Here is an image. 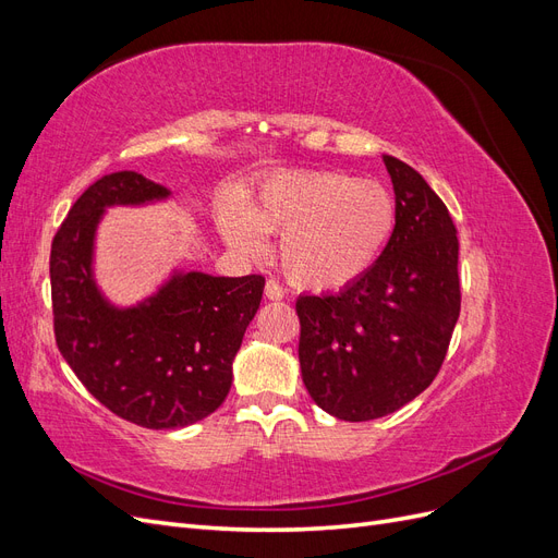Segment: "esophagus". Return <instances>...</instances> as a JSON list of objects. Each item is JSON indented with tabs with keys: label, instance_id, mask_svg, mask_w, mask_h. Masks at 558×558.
Segmentation results:
<instances>
[{
	"label": "esophagus",
	"instance_id": "34e87169",
	"mask_svg": "<svg viewBox=\"0 0 558 558\" xmlns=\"http://www.w3.org/2000/svg\"><path fill=\"white\" fill-rule=\"evenodd\" d=\"M283 289L279 286V281H275V279H269L267 283H265V298L267 300H281L283 298Z\"/></svg>",
	"mask_w": 558,
	"mask_h": 558
}]
</instances>
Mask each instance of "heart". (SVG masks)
Here are the masks:
<instances>
[{
	"instance_id": "obj_1",
	"label": "heart",
	"mask_w": 558,
	"mask_h": 558,
	"mask_svg": "<svg viewBox=\"0 0 558 558\" xmlns=\"http://www.w3.org/2000/svg\"><path fill=\"white\" fill-rule=\"evenodd\" d=\"M393 193L347 172H295L269 179L246 211L226 209L218 228L242 253L260 251V234H281L283 277L302 291L328 293L361 279L391 242Z\"/></svg>"
}]
</instances>
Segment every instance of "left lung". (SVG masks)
<instances>
[{
  "label": "left lung",
  "instance_id": "obj_1",
  "mask_svg": "<svg viewBox=\"0 0 558 558\" xmlns=\"http://www.w3.org/2000/svg\"><path fill=\"white\" fill-rule=\"evenodd\" d=\"M398 223L367 272L335 295H300V369L312 400L342 421L400 410L440 373L461 314L459 238L445 202L384 156Z\"/></svg>",
  "mask_w": 558,
  "mask_h": 558
}]
</instances>
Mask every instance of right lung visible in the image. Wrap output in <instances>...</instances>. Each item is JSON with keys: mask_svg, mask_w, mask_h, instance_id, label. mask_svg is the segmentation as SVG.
I'll return each instance as SVG.
<instances>
[{"mask_svg": "<svg viewBox=\"0 0 558 558\" xmlns=\"http://www.w3.org/2000/svg\"><path fill=\"white\" fill-rule=\"evenodd\" d=\"M170 191L137 172L97 179L50 246L53 328L78 381L130 424L183 428L221 408L232 361L260 307L265 277L179 272L137 307L118 310L93 279L95 230L107 207L146 205Z\"/></svg>", "mask_w": 558, "mask_h": 558, "instance_id": "1", "label": "right lung"}]
</instances>
